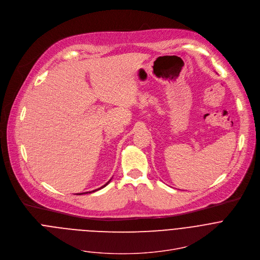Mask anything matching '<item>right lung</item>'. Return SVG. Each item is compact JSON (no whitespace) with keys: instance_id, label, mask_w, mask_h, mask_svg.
Masks as SVG:
<instances>
[{"instance_id":"add662e5","label":"right lung","mask_w":260,"mask_h":260,"mask_svg":"<svg viewBox=\"0 0 260 260\" xmlns=\"http://www.w3.org/2000/svg\"><path fill=\"white\" fill-rule=\"evenodd\" d=\"M108 183H109V181H108V182H107L105 185H103L102 187H100V188H98V189H101V188H103V187H104V186H106ZM98 189H96V190H98ZM96 190H93V191H89V193H91V192H94V191H96ZM84 193H88V192H84ZM84 193H77V194H84Z\"/></svg>"}]
</instances>
